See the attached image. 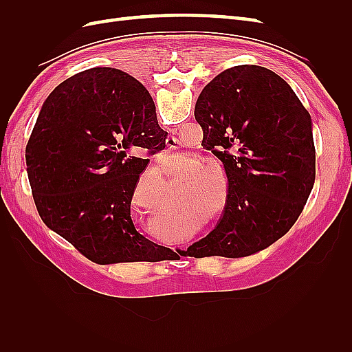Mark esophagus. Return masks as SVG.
<instances>
[{"label": "esophagus", "instance_id": "esophagus-1", "mask_svg": "<svg viewBox=\"0 0 352 352\" xmlns=\"http://www.w3.org/2000/svg\"><path fill=\"white\" fill-rule=\"evenodd\" d=\"M166 144H167V146L170 148V150H176V148H179V141L176 140V138H173V136H170V138H167L166 140Z\"/></svg>", "mask_w": 352, "mask_h": 352}]
</instances>
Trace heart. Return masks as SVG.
Segmentation results:
<instances>
[{"label":"heart","mask_w":352,"mask_h":352,"mask_svg":"<svg viewBox=\"0 0 352 352\" xmlns=\"http://www.w3.org/2000/svg\"><path fill=\"white\" fill-rule=\"evenodd\" d=\"M186 166L189 167L184 170V177L189 180L185 197L197 202H202V204H208L219 190V179L215 175L217 174L225 182V172L217 164L201 163V160L197 157H189ZM214 173H217L215 175Z\"/></svg>","instance_id":"heart-1"}]
</instances>
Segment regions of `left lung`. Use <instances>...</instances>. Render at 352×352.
<instances>
[{
  "instance_id": "1",
  "label": "left lung",
  "mask_w": 352,
  "mask_h": 352,
  "mask_svg": "<svg viewBox=\"0 0 352 352\" xmlns=\"http://www.w3.org/2000/svg\"><path fill=\"white\" fill-rule=\"evenodd\" d=\"M195 119L229 189L219 225L186 252L238 258L265 250L294 226L314 186L310 113L279 74L243 65L206 85Z\"/></svg>"
}]
</instances>
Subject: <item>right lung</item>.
Listing matches in <instances>:
<instances>
[{"label": "right lung", "mask_w": 352, "mask_h": 352, "mask_svg": "<svg viewBox=\"0 0 352 352\" xmlns=\"http://www.w3.org/2000/svg\"><path fill=\"white\" fill-rule=\"evenodd\" d=\"M166 138L150 92L131 74L94 67L60 83L26 146L42 221L97 264L158 261L164 247L135 229L131 202Z\"/></svg>", "instance_id": "obj_1"}]
</instances>
